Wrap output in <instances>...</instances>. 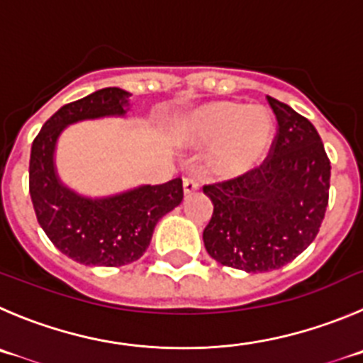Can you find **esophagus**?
<instances>
[{
  "instance_id": "esophagus-1",
  "label": "esophagus",
  "mask_w": 363,
  "mask_h": 363,
  "mask_svg": "<svg viewBox=\"0 0 363 363\" xmlns=\"http://www.w3.org/2000/svg\"><path fill=\"white\" fill-rule=\"evenodd\" d=\"M182 186H184V193L186 195H191V193H195L199 189V181L197 179H193V177H186L184 182H182Z\"/></svg>"
}]
</instances>
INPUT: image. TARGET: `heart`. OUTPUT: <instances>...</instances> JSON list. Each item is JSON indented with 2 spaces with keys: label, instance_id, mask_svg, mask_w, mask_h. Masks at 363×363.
<instances>
[{
  "label": "heart",
  "instance_id": "b5f03b06",
  "mask_svg": "<svg viewBox=\"0 0 363 363\" xmlns=\"http://www.w3.org/2000/svg\"><path fill=\"white\" fill-rule=\"evenodd\" d=\"M184 140L215 145L209 168L220 175H238L265 155L272 140V118L262 107L218 101L193 111L181 127Z\"/></svg>",
  "mask_w": 363,
  "mask_h": 363
}]
</instances>
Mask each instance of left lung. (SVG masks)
I'll return each instance as SVG.
<instances>
[{"label":"left lung","mask_w":363,"mask_h":363,"mask_svg":"<svg viewBox=\"0 0 363 363\" xmlns=\"http://www.w3.org/2000/svg\"><path fill=\"white\" fill-rule=\"evenodd\" d=\"M267 100L277 120L269 157L204 186L213 202L206 250L222 265L254 274L296 259L319 233L330 199L331 164L319 132L290 105Z\"/></svg>","instance_id":"8db88e82"}]
</instances>
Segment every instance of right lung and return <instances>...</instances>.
Segmentation results:
<instances>
[{
    "label": "right lung",
    "mask_w": 363,
    "mask_h": 363,
    "mask_svg": "<svg viewBox=\"0 0 363 363\" xmlns=\"http://www.w3.org/2000/svg\"><path fill=\"white\" fill-rule=\"evenodd\" d=\"M130 93L105 87L60 107L32 143L30 197L43 231L67 258L89 267H121L140 259L155 223L182 202V179L138 186L111 197L91 199L62 184L55 170L59 135L71 123L125 116Z\"/></svg>",
    "instance_id": "right-lung-1"
}]
</instances>
